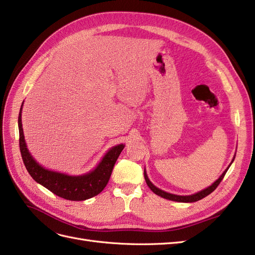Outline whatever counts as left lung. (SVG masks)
Here are the masks:
<instances>
[{"instance_id":"left-lung-1","label":"left lung","mask_w":255,"mask_h":255,"mask_svg":"<svg viewBox=\"0 0 255 255\" xmlns=\"http://www.w3.org/2000/svg\"><path fill=\"white\" fill-rule=\"evenodd\" d=\"M234 158H235V157H234ZM234 158H233V160H234ZM233 160L231 161V164L233 163ZM231 164L229 165V167L226 169V170L223 171V173L220 175L219 179H218L217 181H216V182H214V183L211 185V186H208L207 188H205V189H203V190H201V191L197 192V194H195V195H190V196H177V195H173V194H169V192H166V191H164V190H161V189L157 188L156 186H154V185L150 182L148 175H146L145 169H144V180H145L146 184H148V186L150 187V189L154 192V194H156L157 196H159V197H161V198L171 200V201L184 202V203H187V202H196V201H199V200H201V199L205 198L206 196H208L210 194H212V192H213L216 188H217V186L220 184V182L222 181L223 177H225V175H226V173H227V171H228V169L230 168Z\"/></svg>"}]
</instances>
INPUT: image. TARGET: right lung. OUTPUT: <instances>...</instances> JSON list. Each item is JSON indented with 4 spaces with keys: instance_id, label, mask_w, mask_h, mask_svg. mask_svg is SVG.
<instances>
[{
    "instance_id": "obj_1",
    "label": "right lung",
    "mask_w": 255,
    "mask_h": 255,
    "mask_svg": "<svg viewBox=\"0 0 255 255\" xmlns=\"http://www.w3.org/2000/svg\"><path fill=\"white\" fill-rule=\"evenodd\" d=\"M23 104V103H22ZM22 105L19 113L18 126H19V144L23 163H24L28 173L37 182L41 184L53 194L71 201H83L95 197L101 192L110 181L113 168L116 160L119 157L125 144L115 145L107 152L102 160L92 170L83 175H68L56 171H51L43 168L39 163L30 155L23 135L22 120H21Z\"/></svg>"
}]
</instances>
